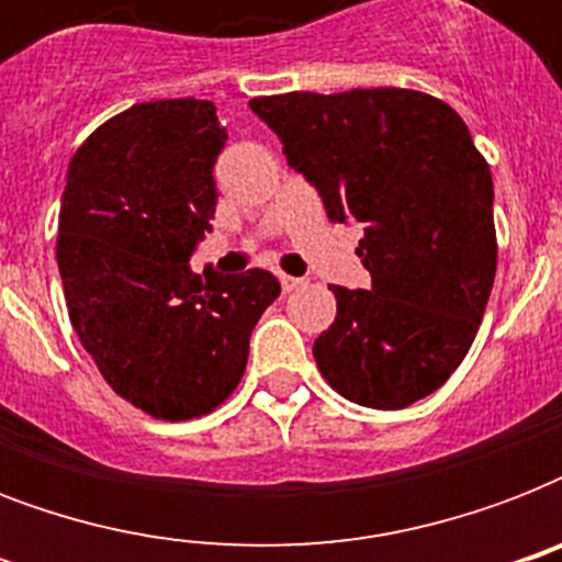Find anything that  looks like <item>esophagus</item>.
Wrapping results in <instances>:
<instances>
[{
  "mask_svg": "<svg viewBox=\"0 0 562 562\" xmlns=\"http://www.w3.org/2000/svg\"><path fill=\"white\" fill-rule=\"evenodd\" d=\"M280 285H282V291L289 294V291L303 289V285H306V280H300V277H291V273H280Z\"/></svg>",
  "mask_w": 562,
  "mask_h": 562,
  "instance_id": "esophagus-1",
  "label": "esophagus"
}]
</instances>
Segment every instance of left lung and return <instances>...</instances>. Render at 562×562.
<instances>
[{"label":"left lung","instance_id":"8db88e82","mask_svg":"<svg viewBox=\"0 0 562 562\" xmlns=\"http://www.w3.org/2000/svg\"><path fill=\"white\" fill-rule=\"evenodd\" d=\"M333 221L356 218L370 291L333 285L315 361L344 400L396 411L435 393L479 335L496 280L493 178L470 127L419 90L250 99Z\"/></svg>","mask_w":562,"mask_h":562}]
</instances>
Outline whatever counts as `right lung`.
<instances>
[{
    "label": "right lung",
    "instance_id": "1",
    "mask_svg": "<svg viewBox=\"0 0 562 562\" xmlns=\"http://www.w3.org/2000/svg\"><path fill=\"white\" fill-rule=\"evenodd\" d=\"M224 143L212 101H145L95 127L66 175L55 256L69 321L104 382L154 419L218 408L280 294L259 268H189L194 241L212 229Z\"/></svg>",
    "mask_w": 562,
    "mask_h": 562
}]
</instances>
